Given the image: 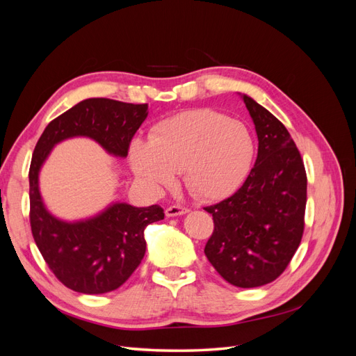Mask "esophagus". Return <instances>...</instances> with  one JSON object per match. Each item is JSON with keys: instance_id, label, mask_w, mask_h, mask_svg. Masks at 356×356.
Instances as JSON below:
<instances>
[{"instance_id": "1", "label": "esophagus", "mask_w": 356, "mask_h": 356, "mask_svg": "<svg viewBox=\"0 0 356 356\" xmlns=\"http://www.w3.org/2000/svg\"><path fill=\"white\" fill-rule=\"evenodd\" d=\"M187 212L188 209L186 207H181V204H174V207H169L165 211L166 217H178V215H184Z\"/></svg>"}]
</instances>
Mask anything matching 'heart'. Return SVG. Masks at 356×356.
I'll list each match as a JSON object with an SVG mask.
<instances>
[{"label": "heart", "mask_w": 356, "mask_h": 356, "mask_svg": "<svg viewBox=\"0 0 356 356\" xmlns=\"http://www.w3.org/2000/svg\"><path fill=\"white\" fill-rule=\"evenodd\" d=\"M254 157L250 127L208 108L166 118L149 141L136 138L129 148L134 172L148 186L169 187L182 170L186 187L207 200L233 195L250 175Z\"/></svg>", "instance_id": "b5f03b06"}]
</instances>
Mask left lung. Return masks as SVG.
<instances>
[{
	"mask_svg": "<svg viewBox=\"0 0 356 356\" xmlns=\"http://www.w3.org/2000/svg\"><path fill=\"white\" fill-rule=\"evenodd\" d=\"M239 95L255 124L258 154L243 186L204 208L213 218L204 255L229 284L255 288L275 281L297 251L307 178L286 127L251 96Z\"/></svg>",
	"mask_w": 356,
	"mask_h": 356,
	"instance_id": "obj_1",
	"label": "left lung"
}]
</instances>
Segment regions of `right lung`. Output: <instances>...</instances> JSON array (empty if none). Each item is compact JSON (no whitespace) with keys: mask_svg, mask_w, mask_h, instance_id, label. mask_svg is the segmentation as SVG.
<instances>
[{"mask_svg":"<svg viewBox=\"0 0 356 356\" xmlns=\"http://www.w3.org/2000/svg\"><path fill=\"white\" fill-rule=\"evenodd\" d=\"M147 115L148 104L89 98L51 120L35 145L29 168L32 236L50 270L77 293L104 294L122 286L144 258L145 227L163 220L165 213L159 204L136 208L113 202L89 218H58L42 200L40 170L59 143L80 136L124 159Z\"/></svg>","mask_w":356,"mask_h":356,"instance_id":"obj_1","label":"right lung"}]
</instances>
